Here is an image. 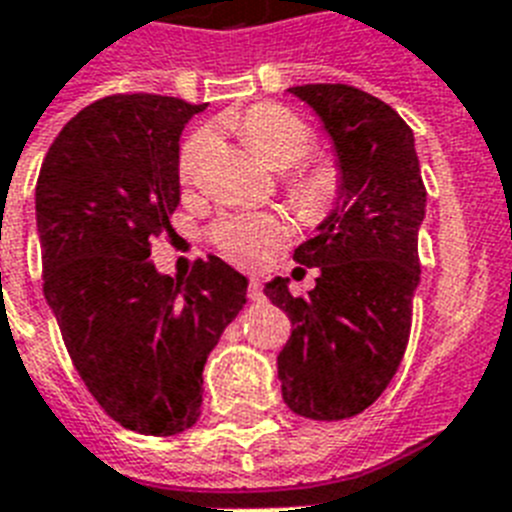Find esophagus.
<instances>
[{"label":"esophagus","instance_id":"34e87169","mask_svg":"<svg viewBox=\"0 0 512 512\" xmlns=\"http://www.w3.org/2000/svg\"><path fill=\"white\" fill-rule=\"evenodd\" d=\"M249 299H252V302H260V299H263V289H260V281H257V278H249Z\"/></svg>","mask_w":512,"mask_h":512}]
</instances>
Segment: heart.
I'll return each mask as SVG.
<instances>
[{"mask_svg": "<svg viewBox=\"0 0 512 512\" xmlns=\"http://www.w3.org/2000/svg\"><path fill=\"white\" fill-rule=\"evenodd\" d=\"M236 126H239L242 139L255 149V155L276 170L297 165L313 147V131L305 120L286 107L273 105V102L247 110ZM210 144H213L210 131H197L184 141L181 155H178V173L184 181L194 176V170L210 149ZM342 186V168L334 160L321 157V160L307 162L299 170H294L286 191H289L294 210L302 218L321 220L334 210L336 199L342 194ZM284 234V220L273 213L226 215V218L215 220L213 228H210L215 247L226 257L244 265L263 260L270 249L284 239Z\"/></svg>", "mask_w": 512, "mask_h": 512, "instance_id": "obj_1", "label": "heart"}]
</instances>
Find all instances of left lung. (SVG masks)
I'll list each match as a JSON object with an SVG mask.
<instances>
[{"label":"left lung","instance_id":"1","mask_svg":"<svg viewBox=\"0 0 512 512\" xmlns=\"http://www.w3.org/2000/svg\"><path fill=\"white\" fill-rule=\"evenodd\" d=\"M289 94L321 118L344 186L313 239L294 249L299 265L321 270L313 292L294 297L289 278L265 284L292 321L278 378L289 410L342 421L381 397L405 355L426 186L413 131L386 102L347 83H305Z\"/></svg>","mask_w":512,"mask_h":512}]
</instances>
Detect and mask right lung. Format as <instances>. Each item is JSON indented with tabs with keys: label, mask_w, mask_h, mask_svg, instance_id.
Wrapping results in <instances>:
<instances>
[{
	"label": "right lung",
	"mask_w": 512,
	"mask_h": 512,
	"mask_svg": "<svg viewBox=\"0 0 512 512\" xmlns=\"http://www.w3.org/2000/svg\"><path fill=\"white\" fill-rule=\"evenodd\" d=\"M205 105L115 94L68 120L36 184L44 297L78 376L112 421L149 436L194 426L202 371L247 302L220 257L186 278L157 273L152 239L173 234L178 139Z\"/></svg>",
	"instance_id": "obj_1"
}]
</instances>
